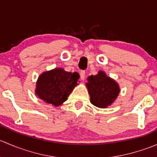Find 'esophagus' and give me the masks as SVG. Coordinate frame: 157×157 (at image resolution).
Returning <instances> with one entry per match:
<instances>
[{"instance_id":"obj_1","label":"esophagus","mask_w":157,"mask_h":157,"mask_svg":"<svg viewBox=\"0 0 157 157\" xmlns=\"http://www.w3.org/2000/svg\"><path fill=\"white\" fill-rule=\"evenodd\" d=\"M80 79H81L82 80H84L85 76H86V73H85V71H80Z\"/></svg>"}]
</instances>
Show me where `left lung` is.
<instances>
[{
	"label": "left lung",
	"instance_id": "left-lung-1",
	"mask_svg": "<svg viewBox=\"0 0 157 157\" xmlns=\"http://www.w3.org/2000/svg\"><path fill=\"white\" fill-rule=\"evenodd\" d=\"M87 81L86 86L90 96V102L98 108L110 106L121 91L118 83L102 71H99L96 75L88 77Z\"/></svg>",
	"mask_w": 157,
	"mask_h": 157
}]
</instances>
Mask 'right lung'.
<instances>
[{"instance_id":"obj_1","label":"right lung","mask_w":157,"mask_h":157,"mask_svg":"<svg viewBox=\"0 0 157 157\" xmlns=\"http://www.w3.org/2000/svg\"><path fill=\"white\" fill-rule=\"evenodd\" d=\"M79 78L78 73L67 72L61 67L45 71L38 77L35 93L45 102L58 107L67 100Z\"/></svg>"}]
</instances>
